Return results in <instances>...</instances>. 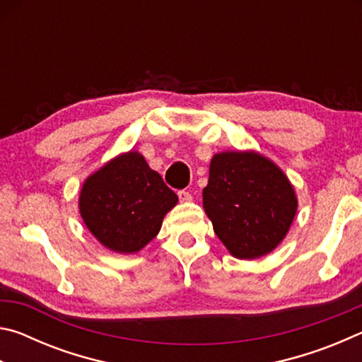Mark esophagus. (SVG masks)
<instances>
[{"label": "esophagus", "mask_w": 362, "mask_h": 362, "mask_svg": "<svg viewBox=\"0 0 362 362\" xmlns=\"http://www.w3.org/2000/svg\"><path fill=\"white\" fill-rule=\"evenodd\" d=\"M177 196H179V199L182 201V203H189V201L193 199L189 192H185V189H179V192H177Z\"/></svg>", "instance_id": "obj_1"}]
</instances>
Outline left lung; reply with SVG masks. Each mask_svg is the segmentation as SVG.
<instances>
[{
	"label": "left lung",
	"instance_id": "obj_1",
	"mask_svg": "<svg viewBox=\"0 0 362 362\" xmlns=\"http://www.w3.org/2000/svg\"><path fill=\"white\" fill-rule=\"evenodd\" d=\"M203 206L233 255L259 259L283 241L296 217L297 198L269 159L254 151H225L212 158Z\"/></svg>",
	"mask_w": 362,
	"mask_h": 362
}]
</instances>
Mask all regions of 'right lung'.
Returning <instances> with one entry per match:
<instances>
[{
  "instance_id": "right-lung-1",
  "label": "right lung",
  "mask_w": 362,
  "mask_h": 362,
  "mask_svg": "<svg viewBox=\"0 0 362 362\" xmlns=\"http://www.w3.org/2000/svg\"><path fill=\"white\" fill-rule=\"evenodd\" d=\"M175 204L177 194L137 151L97 170L84 182L79 196L86 226L103 246L121 254L146 246Z\"/></svg>"
}]
</instances>
